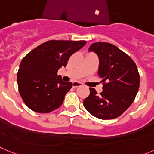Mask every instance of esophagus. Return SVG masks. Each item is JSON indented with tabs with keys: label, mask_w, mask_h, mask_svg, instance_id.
I'll return each mask as SVG.
<instances>
[{
	"label": "esophagus",
	"mask_w": 154,
	"mask_h": 154,
	"mask_svg": "<svg viewBox=\"0 0 154 154\" xmlns=\"http://www.w3.org/2000/svg\"><path fill=\"white\" fill-rule=\"evenodd\" d=\"M82 85V83L79 82H72V87L73 88H77V87H79V86Z\"/></svg>",
	"instance_id": "34e87169"
}]
</instances>
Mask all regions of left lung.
<instances>
[{"label": "left lung", "mask_w": 154, "mask_h": 154, "mask_svg": "<svg viewBox=\"0 0 154 154\" xmlns=\"http://www.w3.org/2000/svg\"><path fill=\"white\" fill-rule=\"evenodd\" d=\"M99 57L98 75L103 79V91L98 94L89 88L83 101L85 108L100 119H112L122 115L134 101L138 91L140 75L136 64L116 46L106 42L93 43L89 48Z\"/></svg>", "instance_id": "obj_1"}]
</instances>
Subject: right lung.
Returning <instances> with one entry per match:
<instances>
[{
    "instance_id": "obj_1",
    "label": "right lung",
    "mask_w": 154,
    "mask_h": 154,
    "mask_svg": "<svg viewBox=\"0 0 154 154\" xmlns=\"http://www.w3.org/2000/svg\"><path fill=\"white\" fill-rule=\"evenodd\" d=\"M85 41L51 40L31 51L22 60L17 73L19 91L26 106L39 113H48L62 105L72 87L57 75L70 56L81 49Z\"/></svg>"
}]
</instances>
